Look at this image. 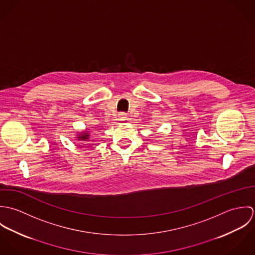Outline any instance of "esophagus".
Returning a JSON list of instances; mask_svg holds the SVG:
<instances>
[{"instance_id":"34e87169","label":"esophagus","mask_w":255,"mask_h":255,"mask_svg":"<svg viewBox=\"0 0 255 255\" xmlns=\"http://www.w3.org/2000/svg\"><path fill=\"white\" fill-rule=\"evenodd\" d=\"M118 118H119V121H126L127 120V114L121 113V114H119Z\"/></svg>"}]
</instances>
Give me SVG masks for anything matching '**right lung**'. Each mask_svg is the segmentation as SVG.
Instances as JSON below:
<instances>
[{"label": "right lung", "instance_id": "obj_1", "mask_svg": "<svg viewBox=\"0 0 255 255\" xmlns=\"http://www.w3.org/2000/svg\"><path fill=\"white\" fill-rule=\"evenodd\" d=\"M90 137L89 131L88 130H83L81 132H79L78 134H76V140L77 141H88Z\"/></svg>", "mask_w": 255, "mask_h": 255}]
</instances>
